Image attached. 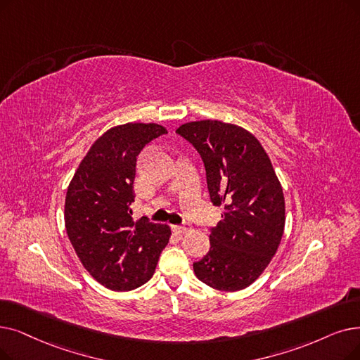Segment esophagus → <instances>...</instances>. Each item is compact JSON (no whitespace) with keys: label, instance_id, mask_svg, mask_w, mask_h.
<instances>
[{"label":"esophagus","instance_id":"esophagus-1","mask_svg":"<svg viewBox=\"0 0 360 360\" xmlns=\"http://www.w3.org/2000/svg\"><path fill=\"white\" fill-rule=\"evenodd\" d=\"M172 229H174L175 233H184L186 231L191 229V225L190 224H182V225H174L172 226Z\"/></svg>","mask_w":360,"mask_h":360}]
</instances>
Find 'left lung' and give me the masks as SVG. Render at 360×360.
<instances>
[{
  "label": "left lung",
  "mask_w": 360,
  "mask_h": 360,
  "mask_svg": "<svg viewBox=\"0 0 360 360\" xmlns=\"http://www.w3.org/2000/svg\"><path fill=\"white\" fill-rule=\"evenodd\" d=\"M176 132L200 153L210 200L224 209L210 229L209 253L193 264L195 276L214 290H244L266 269L283 238V186L266 151L244 128L198 120Z\"/></svg>",
  "instance_id": "1"
}]
</instances>
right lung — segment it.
Wrapping results in <instances>:
<instances>
[{
    "instance_id": "1",
    "label": "right lung",
    "mask_w": 360,
    "mask_h": 360,
    "mask_svg": "<svg viewBox=\"0 0 360 360\" xmlns=\"http://www.w3.org/2000/svg\"><path fill=\"white\" fill-rule=\"evenodd\" d=\"M163 134L158 123H124L104 132L76 169L65 202L69 240L84 268L113 291L141 287L170 238L167 225L134 222V179L141 150Z\"/></svg>"
}]
</instances>
